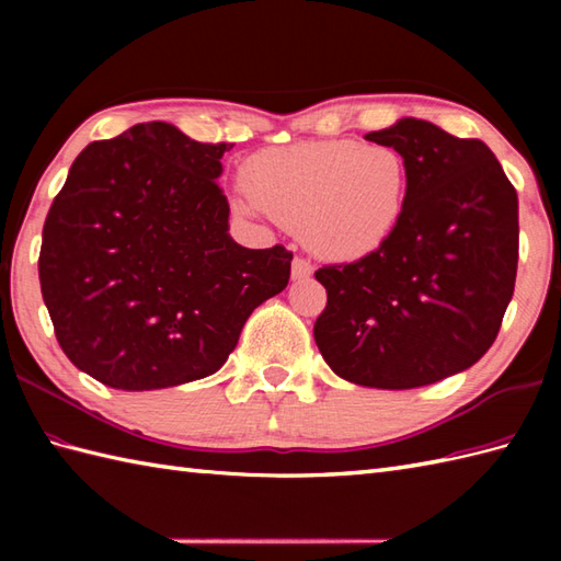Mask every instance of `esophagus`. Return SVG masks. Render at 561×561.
Instances as JSON below:
<instances>
[{
    "label": "esophagus",
    "mask_w": 561,
    "mask_h": 561,
    "mask_svg": "<svg viewBox=\"0 0 561 561\" xmlns=\"http://www.w3.org/2000/svg\"><path fill=\"white\" fill-rule=\"evenodd\" d=\"M313 274V265L304 257H294L291 262V279H308Z\"/></svg>",
    "instance_id": "1"
}]
</instances>
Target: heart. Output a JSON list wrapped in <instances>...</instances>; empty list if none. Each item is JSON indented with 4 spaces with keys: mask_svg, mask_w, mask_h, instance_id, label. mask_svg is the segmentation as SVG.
<instances>
[{
    "mask_svg": "<svg viewBox=\"0 0 561 561\" xmlns=\"http://www.w3.org/2000/svg\"><path fill=\"white\" fill-rule=\"evenodd\" d=\"M243 214L267 211L318 257L352 262L388 243L408 202V163L388 145L356 139L265 149L243 165Z\"/></svg>",
    "mask_w": 561,
    "mask_h": 561,
    "instance_id": "1",
    "label": "heart"
}]
</instances>
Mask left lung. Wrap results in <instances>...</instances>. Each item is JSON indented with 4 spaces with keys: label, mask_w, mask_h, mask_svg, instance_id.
Returning <instances> with one entry per match:
<instances>
[{
    "label": "left lung",
    "mask_w": 561,
    "mask_h": 561,
    "mask_svg": "<svg viewBox=\"0 0 561 561\" xmlns=\"http://www.w3.org/2000/svg\"><path fill=\"white\" fill-rule=\"evenodd\" d=\"M408 163V202L388 243L325 265L313 337L356 386L408 390L478 364L502 328L518 267V195L480 139L402 117L368 133Z\"/></svg>",
    "instance_id": "8db88e82"
}]
</instances>
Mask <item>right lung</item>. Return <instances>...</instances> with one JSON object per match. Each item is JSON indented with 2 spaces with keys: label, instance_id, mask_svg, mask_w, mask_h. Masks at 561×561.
Segmentation results:
<instances>
[{
  "label": "right lung",
  "instance_id": "right-lung-1",
  "mask_svg": "<svg viewBox=\"0 0 561 561\" xmlns=\"http://www.w3.org/2000/svg\"><path fill=\"white\" fill-rule=\"evenodd\" d=\"M229 145L139 123L75 159L43 226L41 291L59 347L117 390L219 371L248 316L284 291L291 253L229 233Z\"/></svg>",
  "mask_w": 561,
  "mask_h": 561
}]
</instances>
